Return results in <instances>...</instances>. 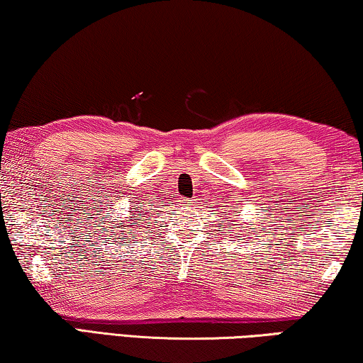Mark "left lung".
I'll return each mask as SVG.
<instances>
[{"label":"left lung","instance_id":"left-lung-1","mask_svg":"<svg viewBox=\"0 0 363 363\" xmlns=\"http://www.w3.org/2000/svg\"><path fill=\"white\" fill-rule=\"evenodd\" d=\"M230 208H232V206H230ZM225 214H227V216H228V214H230V211H228V213H225Z\"/></svg>","mask_w":363,"mask_h":363}]
</instances>
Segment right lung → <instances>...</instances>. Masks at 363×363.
Instances as JSON below:
<instances>
[{"label": "right lung", "mask_w": 363, "mask_h": 363, "mask_svg": "<svg viewBox=\"0 0 363 363\" xmlns=\"http://www.w3.org/2000/svg\"><path fill=\"white\" fill-rule=\"evenodd\" d=\"M136 204H138V203H136ZM136 204L133 206V208H130V209H136ZM128 213H131V216L125 217V220H120V222H125V224L121 225V227H116V228H125V227H131V225H128V224H135L136 220H141V217H139V216L136 214V213H141V211H128ZM110 219H111V216H110ZM149 219H150V217H149ZM111 222H118V220L113 219V220H111ZM102 224H110V220L105 219V220L102 222ZM115 225H118V224H115ZM110 228H111V227H110ZM111 233H113V235H116L115 232H111ZM128 233H131V232H128Z\"/></svg>", "instance_id": "add662e5"}]
</instances>
